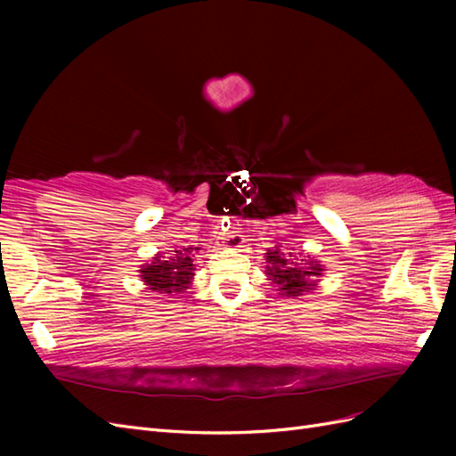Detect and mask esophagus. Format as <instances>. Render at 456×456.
I'll list each match as a JSON object with an SVG mask.
<instances>
[{
	"label": "esophagus",
	"instance_id": "esophagus-1",
	"mask_svg": "<svg viewBox=\"0 0 456 456\" xmlns=\"http://www.w3.org/2000/svg\"><path fill=\"white\" fill-rule=\"evenodd\" d=\"M216 245L218 247H224V249H236V247H241L243 238L240 233H226V232H218L216 233Z\"/></svg>",
	"mask_w": 456,
	"mask_h": 456
}]
</instances>
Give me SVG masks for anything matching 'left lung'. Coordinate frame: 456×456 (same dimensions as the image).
Segmentation results:
<instances>
[{"label":"left lung","instance_id":"obj_1","mask_svg":"<svg viewBox=\"0 0 456 456\" xmlns=\"http://www.w3.org/2000/svg\"><path fill=\"white\" fill-rule=\"evenodd\" d=\"M266 275L278 287L280 295L300 297L315 287L317 278L323 273L320 260L295 258L281 247H273L266 253Z\"/></svg>","mask_w":456,"mask_h":456}]
</instances>
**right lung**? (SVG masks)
<instances>
[{"instance_id":"obj_1","label":"right lung","mask_w":456,"mask_h":456,"mask_svg":"<svg viewBox=\"0 0 456 456\" xmlns=\"http://www.w3.org/2000/svg\"><path fill=\"white\" fill-rule=\"evenodd\" d=\"M198 249L200 247L188 245L169 253V256L156 255L151 262L139 270L144 285H148L150 291L156 293H184V289H188L191 278H194L196 268L191 256H194V251Z\"/></svg>"}]
</instances>
